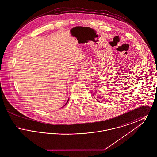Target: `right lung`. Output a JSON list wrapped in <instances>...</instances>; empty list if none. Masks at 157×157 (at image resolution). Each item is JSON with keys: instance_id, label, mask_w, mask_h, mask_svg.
<instances>
[{"instance_id": "right-lung-1", "label": "right lung", "mask_w": 157, "mask_h": 157, "mask_svg": "<svg viewBox=\"0 0 157 157\" xmlns=\"http://www.w3.org/2000/svg\"><path fill=\"white\" fill-rule=\"evenodd\" d=\"M68 101H69V99H68ZM68 101H67V103H66V104H67V102H68ZM66 104H65V105H66ZM65 105H64V106H65Z\"/></svg>"}]
</instances>
